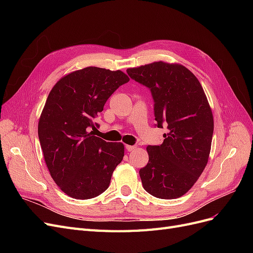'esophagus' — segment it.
<instances>
[{"label": "esophagus", "instance_id": "34e87169", "mask_svg": "<svg viewBox=\"0 0 253 253\" xmlns=\"http://www.w3.org/2000/svg\"><path fill=\"white\" fill-rule=\"evenodd\" d=\"M126 149L128 152H131V151H135V150L137 149V147H136V145H128V144H126Z\"/></svg>", "mask_w": 253, "mask_h": 253}]
</instances>
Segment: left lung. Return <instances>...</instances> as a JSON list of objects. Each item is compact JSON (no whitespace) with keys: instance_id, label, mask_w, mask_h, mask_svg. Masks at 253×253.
Returning <instances> with one entry per match:
<instances>
[{"instance_id":"1","label":"left lung","mask_w":253,"mask_h":253,"mask_svg":"<svg viewBox=\"0 0 253 253\" xmlns=\"http://www.w3.org/2000/svg\"><path fill=\"white\" fill-rule=\"evenodd\" d=\"M133 80L150 88L157 127L167 125L160 145H149V163L139 171L143 189L174 200L193 187L208 163L213 115L202 84L193 73L163 61L127 68Z\"/></svg>"}]
</instances>
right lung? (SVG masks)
<instances>
[{
    "instance_id": "obj_1",
    "label": "right lung",
    "mask_w": 253,
    "mask_h": 253,
    "mask_svg": "<svg viewBox=\"0 0 253 253\" xmlns=\"http://www.w3.org/2000/svg\"><path fill=\"white\" fill-rule=\"evenodd\" d=\"M129 81L121 71L88 66L61 78L45 102L38 125L44 160L53 181L77 200H89L109 188L125 156L121 142H106L95 131L106 100Z\"/></svg>"
}]
</instances>
